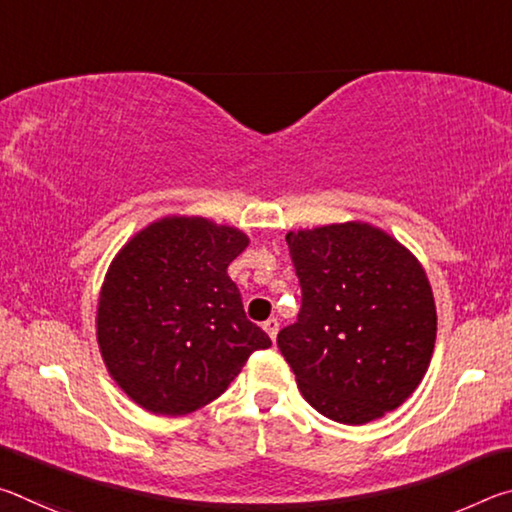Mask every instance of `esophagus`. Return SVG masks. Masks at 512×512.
<instances>
[{
    "label": "esophagus",
    "mask_w": 512,
    "mask_h": 512,
    "mask_svg": "<svg viewBox=\"0 0 512 512\" xmlns=\"http://www.w3.org/2000/svg\"><path fill=\"white\" fill-rule=\"evenodd\" d=\"M277 329H280V323H277V318H268L266 323H264V332H266L268 336H271V341H275Z\"/></svg>",
    "instance_id": "esophagus-1"
}]
</instances>
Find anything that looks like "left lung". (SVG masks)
<instances>
[{
  "instance_id": "left-lung-1",
  "label": "left lung",
  "mask_w": 512,
  "mask_h": 512,
  "mask_svg": "<svg viewBox=\"0 0 512 512\" xmlns=\"http://www.w3.org/2000/svg\"><path fill=\"white\" fill-rule=\"evenodd\" d=\"M302 289L277 348L325 418L366 424L409 400L436 345V302L409 248L363 221L287 235Z\"/></svg>"
}]
</instances>
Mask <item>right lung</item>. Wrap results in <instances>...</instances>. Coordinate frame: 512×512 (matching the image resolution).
Masks as SVG:
<instances>
[{"label":"right lung","mask_w":512,"mask_h":512,"mask_svg":"<svg viewBox=\"0 0 512 512\" xmlns=\"http://www.w3.org/2000/svg\"><path fill=\"white\" fill-rule=\"evenodd\" d=\"M244 232L203 216H164L121 246L101 284L97 341L115 384L155 415L216 400L271 339L246 318L228 266Z\"/></svg>","instance_id":"obj_1"}]
</instances>
